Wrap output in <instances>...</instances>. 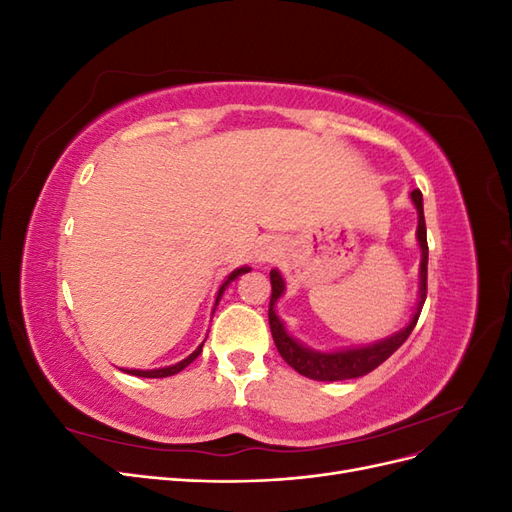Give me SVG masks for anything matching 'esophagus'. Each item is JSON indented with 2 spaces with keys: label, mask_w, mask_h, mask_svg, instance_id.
Instances as JSON below:
<instances>
[{
  "label": "esophagus",
  "mask_w": 512,
  "mask_h": 512,
  "mask_svg": "<svg viewBox=\"0 0 512 512\" xmlns=\"http://www.w3.org/2000/svg\"><path fill=\"white\" fill-rule=\"evenodd\" d=\"M280 254H282V245H280V241H275V239H262L256 247V260L258 262L273 260Z\"/></svg>",
  "instance_id": "obj_1"
}]
</instances>
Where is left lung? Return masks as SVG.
I'll list each match as a JSON object with an SVG mask.
<instances>
[{
	"label": "left lung",
	"mask_w": 512,
	"mask_h": 512,
	"mask_svg": "<svg viewBox=\"0 0 512 512\" xmlns=\"http://www.w3.org/2000/svg\"><path fill=\"white\" fill-rule=\"evenodd\" d=\"M412 203L418 211V228H416V239L421 245V284H418V305L408 327L397 331L395 335L382 339L371 346L361 348H348V350H337V352H318L312 348H305L299 344L297 339L288 335L284 322L275 314V303L284 294V277L280 271H271V303H269V324H271V335L277 346V352L282 354V359L297 369L301 376L320 380V382H337V380H350V378H361L369 371H374L378 365H382L389 356L406 342L410 337L412 329L416 327L418 316H421L423 303L427 299V228H425V213H423V194L421 190H412L410 194Z\"/></svg>",
	"instance_id": "1"
}]
</instances>
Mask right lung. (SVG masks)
I'll use <instances>...</instances> for the list:
<instances>
[{"instance_id": "add662e5", "label": "right lung", "mask_w": 512, "mask_h": 512, "mask_svg": "<svg viewBox=\"0 0 512 512\" xmlns=\"http://www.w3.org/2000/svg\"><path fill=\"white\" fill-rule=\"evenodd\" d=\"M250 271V267H241V269H237V271H232L228 277H226V282L220 286V290H218V297H215V307H218V303H220V299H222V294H224V290H226V286L230 284V282H235L239 275H243V273H247ZM215 307H213V312H215ZM205 344V342H203ZM203 344H200L188 359H183V361H179V363H175V365H170V367H160V369H121V371H126V374H132V376H138V378H168V376H175V374H179L181 369H185L188 367L196 356L203 352Z\"/></svg>"}]
</instances>
